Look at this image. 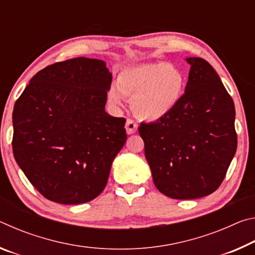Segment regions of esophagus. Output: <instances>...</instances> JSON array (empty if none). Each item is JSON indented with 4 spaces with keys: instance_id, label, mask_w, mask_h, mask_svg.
<instances>
[{
    "instance_id": "esophagus-1",
    "label": "esophagus",
    "mask_w": 255,
    "mask_h": 255,
    "mask_svg": "<svg viewBox=\"0 0 255 255\" xmlns=\"http://www.w3.org/2000/svg\"><path fill=\"white\" fill-rule=\"evenodd\" d=\"M125 128H126V132L128 135H132L135 133L138 129V125L133 122L132 119H127L126 125H125Z\"/></svg>"
}]
</instances>
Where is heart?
Instances as JSON below:
<instances>
[{
    "label": "heart",
    "instance_id": "heart-1",
    "mask_svg": "<svg viewBox=\"0 0 255 255\" xmlns=\"http://www.w3.org/2000/svg\"><path fill=\"white\" fill-rule=\"evenodd\" d=\"M187 77L180 68L167 62H157L127 67L119 73L117 84L110 85L108 101L122 108L125 98L138 118L156 122L173 111L182 98Z\"/></svg>",
    "mask_w": 255,
    "mask_h": 255
}]
</instances>
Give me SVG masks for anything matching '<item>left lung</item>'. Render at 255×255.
Returning <instances> with one entry per match:
<instances>
[{"mask_svg":"<svg viewBox=\"0 0 255 255\" xmlns=\"http://www.w3.org/2000/svg\"><path fill=\"white\" fill-rule=\"evenodd\" d=\"M185 60L190 71L179 105L165 118L138 128L155 187L172 199L213 193L237 147L234 102L221 77L205 59Z\"/></svg>","mask_w":255,"mask_h":255,"instance_id":"1","label":"left lung"}]
</instances>
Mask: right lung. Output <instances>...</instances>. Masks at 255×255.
Masks as SVG:
<instances>
[{
    "label": "right lung",
    "instance_id": "1",
    "mask_svg": "<svg viewBox=\"0 0 255 255\" xmlns=\"http://www.w3.org/2000/svg\"><path fill=\"white\" fill-rule=\"evenodd\" d=\"M111 81L106 62L77 57L38 72L16 100L14 158L48 200L84 204L106 188L127 139L126 120L106 112Z\"/></svg>",
    "mask_w": 255,
    "mask_h": 255
}]
</instances>
